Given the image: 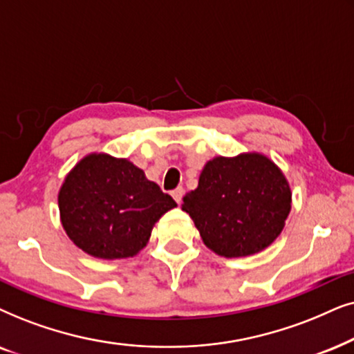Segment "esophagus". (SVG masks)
Segmentation results:
<instances>
[{
	"label": "esophagus",
	"instance_id": "34e87169",
	"mask_svg": "<svg viewBox=\"0 0 354 354\" xmlns=\"http://www.w3.org/2000/svg\"><path fill=\"white\" fill-rule=\"evenodd\" d=\"M183 194H185V189H183V187H176V189H173V191H171L173 199L176 201L178 204H181V201H183Z\"/></svg>",
	"mask_w": 354,
	"mask_h": 354
}]
</instances>
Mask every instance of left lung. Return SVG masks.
Returning <instances> with one entry per match:
<instances>
[{
    "mask_svg": "<svg viewBox=\"0 0 354 354\" xmlns=\"http://www.w3.org/2000/svg\"><path fill=\"white\" fill-rule=\"evenodd\" d=\"M291 209L288 181L261 153L216 157L183 199L204 244L225 257L251 256L275 241Z\"/></svg>",
    "mask_w": 354,
    "mask_h": 354,
    "instance_id": "8db88e82",
    "label": "left lung"
}]
</instances>
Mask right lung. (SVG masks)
Listing matches in <instances>:
<instances>
[{"instance_id":"obj_1","label":"right lung","mask_w":354,"mask_h":354,"mask_svg":"<svg viewBox=\"0 0 354 354\" xmlns=\"http://www.w3.org/2000/svg\"><path fill=\"white\" fill-rule=\"evenodd\" d=\"M58 205L75 246L98 259H124L147 244L153 225L176 202L126 158L92 153L66 176Z\"/></svg>"}]
</instances>
